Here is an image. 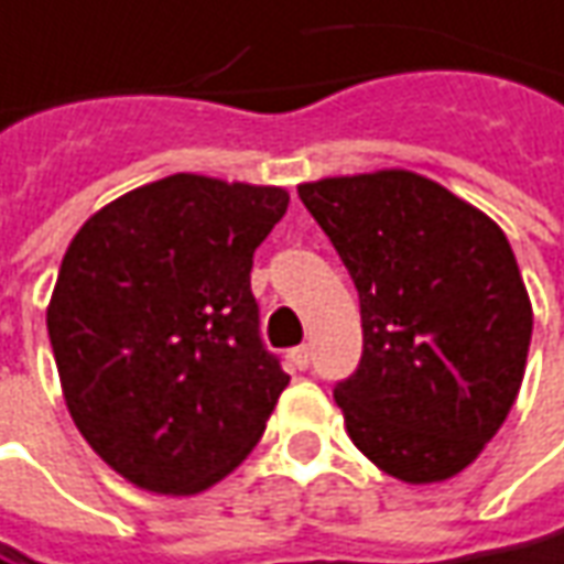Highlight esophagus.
<instances>
[{"label":"esophagus","mask_w":564,"mask_h":564,"mask_svg":"<svg viewBox=\"0 0 564 564\" xmlns=\"http://www.w3.org/2000/svg\"><path fill=\"white\" fill-rule=\"evenodd\" d=\"M290 364H293L296 370H308V364H312V348L308 346L290 348Z\"/></svg>","instance_id":"esophagus-1"}]
</instances>
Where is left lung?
<instances>
[{"instance_id": "8db88e82", "label": "left lung", "mask_w": 564, "mask_h": 564, "mask_svg": "<svg viewBox=\"0 0 564 564\" xmlns=\"http://www.w3.org/2000/svg\"><path fill=\"white\" fill-rule=\"evenodd\" d=\"M361 299L358 370L333 386L355 447L411 485L466 469L503 426L534 314L507 234L416 172L299 185Z\"/></svg>"}]
</instances>
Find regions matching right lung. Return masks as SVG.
<instances>
[{"instance_id":"right-lung-1","label":"right lung","mask_w":564,"mask_h":564,"mask_svg":"<svg viewBox=\"0 0 564 564\" xmlns=\"http://www.w3.org/2000/svg\"><path fill=\"white\" fill-rule=\"evenodd\" d=\"M283 187L170 175L79 228L48 305L64 401L110 469L197 494L250 454L290 377L259 330L252 252Z\"/></svg>"}]
</instances>
